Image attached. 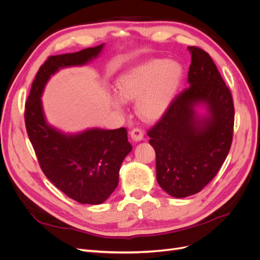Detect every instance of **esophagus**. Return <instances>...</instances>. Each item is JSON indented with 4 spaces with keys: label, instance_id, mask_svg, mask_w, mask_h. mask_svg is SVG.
I'll return each instance as SVG.
<instances>
[{
    "label": "esophagus",
    "instance_id": "1",
    "mask_svg": "<svg viewBox=\"0 0 260 260\" xmlns=\"http://www.w3.org/2000/svg\"><path fill=\"white\" fill-rule=\"evenodd\" d=\"M130 136L135 142H139V141H142L144 137V132L141 128H135L130 131Z\"/></svg>",
    "mask_w": 260,
    "mask_h": 260
}]
</instances>
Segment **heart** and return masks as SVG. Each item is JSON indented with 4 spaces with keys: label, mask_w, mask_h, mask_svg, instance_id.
<instances>
[{
    "label": "heart",
    "mask_w": 260,
    "mask_h": 260,
    "mask_svg": "<svg viewBox=\"0 0 260 260\" xmlns=\"http://www.w3.org/2000/svg\"><path fill=\"white\" fill-rule=\"evenodd\" d=\"M182 68L176 61L151 59L122 74L116 83L121 101L137 100V112L145 120H156L167 111L179 85ZM120 111L121 103L112 99Z\"/></svg>",
    "instance_id": "heart-1"
}]
</instances>
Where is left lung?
Listing matches in <instances>:
<instances>
[{
	"label": "left lung",
	"mask_w": 260,
	"mask_h": 260,
	"mask_svg": "<svg viewBox=\"0 0 260 260\" xmlns=\"http://www.w3.org/2000/svg\"><path fill=\"white\" fill-rule=\"evenodd\" d=\"M188 88L171 101L159 121L147 131L156 153V179L165 192L182 199L199 193L229 154L234 125L233 99L210 55L188 46ZM205 105L200 117L194 107Z\"/></svg>",
	"instance_id": "1"
}]
</instances>
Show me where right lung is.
I'll return each instance as SVG.
<instances>
[{"label":"right lung","mask_w":260,"mask_h":260,"mask_svg":"<svg viewBox=\"0 0 260 260\" xmlns=\"http://www.w3.org/2000/svg\"><path fill=\"white\" fill-rule=\"evenodd\" d=\"M103 46L50 56L36 75L25 108L28 137L46 178L68 198L91 205L105 202L118 185L121 162L132 149L127 130L94 128L65 135L46 122L41 95L59 68L84 65Z\"/></svg>","instance_id":"1"}]
</instances>
